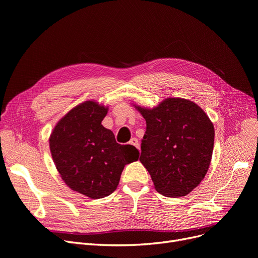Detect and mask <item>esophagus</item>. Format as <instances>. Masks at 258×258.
Masks as SVG:
<instances>
[{"mask_svg":"<svg viewBox=\"0 0 258 258\" xmlns=\"http://www.w3.org/2000/svg\"><path fill=\"white\" fill-rule=\"evenodd\" d=\"M130 144L133 145V146H135L136 148H138V150H139V142H138V139H137V138H132V139L130 140Z\"/></svg>","mask_w":258,"mask_h":258,"instance_id":"34e87169","label":"esophagus"}]
</instances>
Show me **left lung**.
Instances as JSON below:
<instances>
[{
	"label": "left lung",
	"mask_w": 258,
	"mask_h": 258,
	"mask_svg": "<svg viewBox=\"0 0 258 258\" xmlns=\"http://www.w3.org/2000/svg\"><path fill=\"white\" fill-rule=\"evenodd\" d=\"M146 121L140 162L156 190L168 198L190 194L205 178L214 144V126L191 100L166 98L150 108L134 104Z\"/></svg>",
	"instance_id": "left-lung-1"
}]
</instances>
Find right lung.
Segmentation results:
<instances>
[{
	"label": "right lung",
	"mask_w": 258,
	"mask_h": 258,
	"mask_svg": "<svg viewBox=\"0 0 258 258\" xmlns=\"http://www.w3.org/2000/svg\"><path fill=\"white\" fill-rule=\"evenodd\" d=\"M108 111L95 100L79 103L54 126L49 146L54 164L66 185L93 200L113 194L124 166L138 150L121 145L101 121Z\"/></svg>",
	"instance_id": "obj_1"
}]
</instances>
